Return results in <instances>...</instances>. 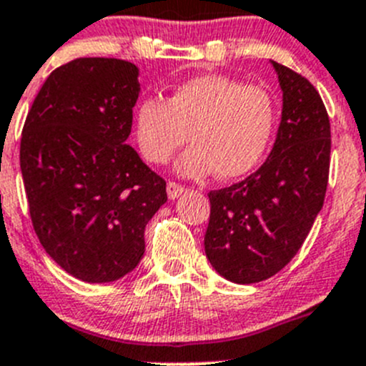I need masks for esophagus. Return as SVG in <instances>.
<instances>
[{
  "label": "esophagus",
  "instance_id": "1",
  "mask_svg": "<svg viewBox=\"0 0 366 366\" xmlns=\"http://www.w3.org/2000/svg\"><path fill=\"white\" fill-rule=\"evenodd\" d=\"M184 189H186V187H184L182 184H177L173 182V180L167 182V197H169V199H177L179 194L184 193Z\"/></svg>",
  "mask_w": 366,
  "mask_h": 366
}]
</instances>
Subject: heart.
Instances as JSON below:
<instances>
[{"label": "heart", "instance_id": "1", "mask_svg": "<svg viewBox=\"0 0 366 366\" xmlns=\"http://www.w3.org/2000/svg\"><path fill=\"white\" fill-rule=\"evenodd\" d=\"M274 124L267 90L218 74L184 81L167 101L146 97L135 110L137 142L149 162L166 164L191 135L194 144L177 162L187 177L247 175L264 159Z\"/></svg>", "mask_w": 366, "mask_h": 366}]
</instances>
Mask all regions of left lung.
Instances as JSON below:
<instances>
[{
	"label": "left lung",
	"mask_w": 366,
	"mask_h": 366,
	"mask_svg": "<svg viewBox=\"0 0 366 366\" xmlns=\"http://www.w3.org/2000/svg\"><path fill=\"white\" fill-rule=\"evenodd\" d=\"M283 92L276 142L258 172L209 191L204 249L218 274L256 283L282 271L305 242L329 184L330 121L316 88L272 61Z\"/></svg>",
	"instance_id": "1"
}]
</instances>
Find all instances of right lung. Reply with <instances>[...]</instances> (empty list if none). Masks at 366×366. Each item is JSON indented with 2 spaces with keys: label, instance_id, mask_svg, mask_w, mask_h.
<instances>
[{
  "label": "right lung",
  "instance_id": "add662e5",
  "mask_svg": "<svg viewBox=\"0 0 366 366\" xmlns=\"http://www.w3.org/2000/svg\"><path fill=\"white\" fill-rule=\"evenodd\" d=\"M139 70L112 57H77L49 75L19 146L34 231L68 274L115 282L144 254V229L167 200L166 180L126 139Z\"/></svg>",
  "mask_w": 366,
  "mask_h": 366
}]
</instances>
